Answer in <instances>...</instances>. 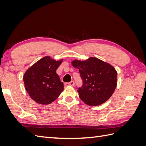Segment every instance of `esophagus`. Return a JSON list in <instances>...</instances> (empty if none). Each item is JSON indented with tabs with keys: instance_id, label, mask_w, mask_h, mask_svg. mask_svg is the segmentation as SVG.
Returning a JSON list of instances; mask_svg holds the SVG:
<instances>
[{
	"instance_id": "obj_1",
	"label": "esophagus",
	"mask_w": 146,
	"mask_h": 146,
	"mask_svg": "<svg viewBox=\"0 0 146 146\" xmlns=\"http://www.w3.org/2000/svg\"><path fill=\"white\" fill-rule=\"evenodd\" d=\"M75 85L74 83V81H71L70 82H68V83H66V86H74Z\"/></svg>"
}]
</instances>
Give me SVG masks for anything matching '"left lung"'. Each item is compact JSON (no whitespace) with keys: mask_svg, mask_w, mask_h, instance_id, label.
Instances as JSON below:
<instances>
[{"mask_svg":"<svg viewBox=\"0 0 146 146\" xmlns=\"http://www.w3.org/2000/svg\"><path fill=\"white\" fill-rule=\"evenodd\" d=\"M72 65L78 69L83 82L77 90L83 102L88 105L98 106L110 98L117 82V74L112 65L96 57L73 60Z\"/></svg>","mask_w":146,"mask_h":146,"instance_id":"left-lung-1","label":"left lung"}]
</instances>
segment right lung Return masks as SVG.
I'll list each match as a JSON object with an SVG mask.
<instances>
[{
    "instance_id": "add662e5",
    "label": "right lung",
    "mask_w": 146,
    "mask_h": 146,
    "mask_svg": "<svg viewBox=\"0 0 146 146\" xmlns=\"http://www.w3.org/2000/svg\"><path fill=\"white\" fill-rule=\"evenodd\" d=\"M63 60L56 61L46 56L26 70L23 77L25 90L36 103L50 104L63 91V83L56 72Z\"/></svg>"
}]
</instances>
